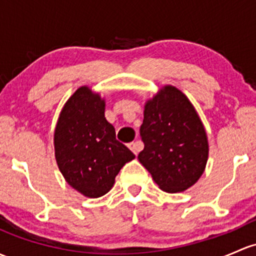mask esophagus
I'll return each mask as SVG.
<instances>
[{
    "label": "esophagus",
    "instance_id": "34e87169",
    "mask_svg": "<svg viewBox=\"0 0 256 256\" xmlns=\"http://www.w3.org/2000/svg\"><path fill=\"white\" fill-rule=\"evenodd\" d=\"M128 147H130V150H132L134 153L137 156L138 154V152L144 148V144H142L141 141H136V142H131L130 144H128Z\"/></svg>",
    "mask_w": 256,
    "mask_h": 256
}]
</instances>
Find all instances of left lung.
<instances>
[{
  "mask_svg": "<svg viewBox=\"0 0 256 256\" xmlns=\"http://www.w3.org/2000/svg\"><path fill=\"white\" fill-rule=\"evenodd\" d=\"M140 135L144 144L140 163L163 192H185L205 172V126L189 98L174 86H164L146 102Z\"/></svg>",
  "mask_w": 256,
  "mask_h": 256,
  "instance_id": "1",
  "label": "left lung"
}]
</instances>
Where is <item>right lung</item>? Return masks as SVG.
<instances>
[{
    "label": "right lung",
    "instance_id": "right-lung-1",
    "mask_svg": "<svg viewBox=\"0 0 256 256\" xmlns=\"http://www.w3.org/2000/svg\"><path fill=\"white\" fill-rule=\"evenodd\" d=\"M104 112L106 99L82 86L64 103L54 132L61 174L70 186L90 198L110 192L120 169L135 158L118 141Z\"/></svg>",
    "mask_w": 256,
    "mask_h": 256
}]
</instances>
